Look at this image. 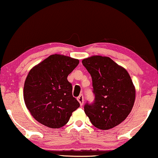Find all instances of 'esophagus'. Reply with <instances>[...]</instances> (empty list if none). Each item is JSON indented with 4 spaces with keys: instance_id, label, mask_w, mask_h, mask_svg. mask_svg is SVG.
Wrapping results in <instances>:
<instances>
[{
    "instance_id": "34e87169",
    "label": "esophagus",
    "mask_w": 158,
    "mask_h": 158,
    "mask_svg": "<svg viewBox=\"0 0 158 158\" xmlns=\"http://www.w3.org/2000/svg\"><path fill=\"white\" fill-rule=\"evenodd\" d=\"M77 101H78V102L80 103V105H81V106H83V104H84V96L82 95V94H81V95H79L78 97H77Z\"/></svg>"
}]
</instances>
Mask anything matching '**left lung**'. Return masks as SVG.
Instances as JSON below:
<instances>
[{
    "instance_id": "left-lung-1",
    "label": "left lung",
    "mask_w": 158,
    "mask_h": 158,
    "mask_svg": "<svg viewBox=\"0 0 158 158\" xmlns=\"http://www.w3.org/2000/svg\"><path fill=\"white\" fill-rule=\"evenodd\" d=\"M82 64L92 78L95 95L94 103L84 106L86 115L96 128H114L128 117L135 102V89L130 75L108 56H90Z\"/></svg>"
}]
</instances>
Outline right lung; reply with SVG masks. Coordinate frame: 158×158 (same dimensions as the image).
Listing matches in <instances>:
<instances>
[{
    "instance_id": "1",
    "label": "right lung",
    "mask_w": 158,
    "mask_h": 158,
    "mask_svg": "<svg viewBox=\"0 0 158 158\" xmlns=\"http://www.w3.org/2000/svg\"><path fill=\"white\" fill-rule=\"evenodd\" d=\"M79 63L77 59L55 54L30 69L23 97L27 109L39 123L51 128H61L79 107L67 80Z\"/></svg>"
}]
</instances>
